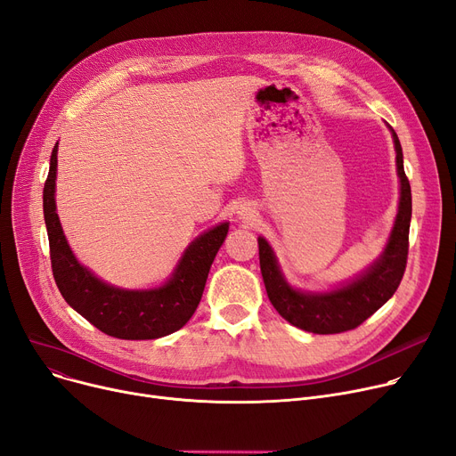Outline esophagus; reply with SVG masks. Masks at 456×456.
Listing matches in <instances>:
<instances>
[{"mask_svg": "<svg viewBox=\"0 0 456 456\" xmlns=\"http://www.w3.org/2000/svg\"><path fill=\"white\" fill-rule=\"evenodd\" d=\"M238 218L244 222H251L255 218V210L251 208V205H242L240 208H238Z\"/></svg>", "mask_w": 456, "mask_h": 456, "instance_id": "34e87169", "label": "esophagus"}]
</instances>
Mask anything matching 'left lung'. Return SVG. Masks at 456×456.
<instances>
[{"label":"left lung","instance_id":"left-lung-1","mask_svg":"<svg viewBox=\"0 0 456 456\" xmlns=\"http://www.w3.org/2000/svg\"><path fill=\"white\" fill-rule=\"evenodd\" d=\"M395 146L399 175V207L385 251L354 279L325 292H305L284 279L277 256L266 238L258 236L260 272L272 305L277 313L296 327L314 334H337L366 322L397 290L409 255V229L412 218L411 183L404 175L403 150L395 131L390 127Z\"/></svg>","mask_w":456,"mask_h":456}]
</instances>
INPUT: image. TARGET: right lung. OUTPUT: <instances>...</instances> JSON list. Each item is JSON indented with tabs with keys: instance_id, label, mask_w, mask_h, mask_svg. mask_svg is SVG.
Returning <instances> with one entry per match:
<instances>
[{
	"instance_id": "1",
	"label": "right lung",
	"mask_w": 456,
	"mask_h": 456,
	"mask_svg": "<svg viewBox=\"0 0 456 456\" xmlns=\"http://www.w3.org/2000/svg\"><path fill=\"white\" fill-rule=\"evenodd\" d=\"M57 150L59 142L52 151L50 174L44 184V220L50 238L53 277L66 303L114 338L155 340L179 330L196 313L208 270L225 240L229 224L216 225L190 242L172 275L157 289H118L83 266L66 240L55 205Z\"/></svg>"
}]
</instances>
